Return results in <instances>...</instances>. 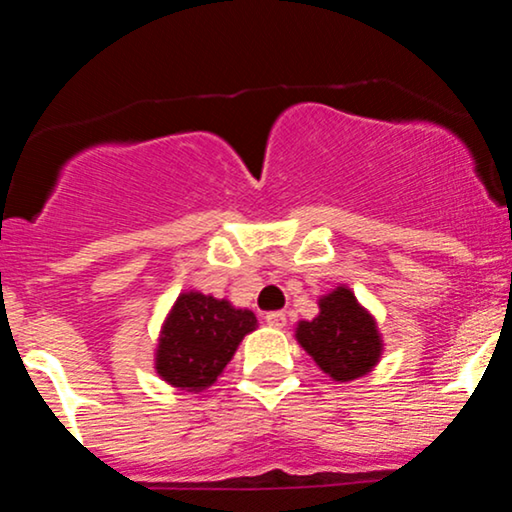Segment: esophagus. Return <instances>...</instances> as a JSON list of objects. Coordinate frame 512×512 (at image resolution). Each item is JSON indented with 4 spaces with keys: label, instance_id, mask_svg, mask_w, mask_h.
I'll return each instance as SVG.
<instances>
[{
    "label": "esophagus",
    "instance_id": "obj_1",
    "mask_svg": "<svg viewBox=\"0 0 512 512\" xmlns=\"http://www.w3.org/2000/svg\"><path fill=\"white\" fill-rule=\"evenodd\" d=\"M264 320H267L269 327H276V330H281L286 325V315L281 310H272V313L264 315Z\"/></svg>",
    "mask_w": 512,
    "mask_h": 512
}]
</instances>
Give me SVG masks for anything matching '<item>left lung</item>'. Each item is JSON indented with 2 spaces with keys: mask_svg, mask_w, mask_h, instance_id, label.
I'll return each instance as SVG.
<instances>
[{
  "mask_svg": "<svg viewBox=\"0 0 512 512\" xmlns=\"http://www.w3.org/2000/svg\"><path fill=\"white\" fill-rule=\"evenodd\" d=\"M317 305V317L298 322V344L313 356L322 373L337 383H349L370 373L383 354V337L375 317L346 286H337Z\"/></svg>",
  "mask_w": 512,
  "mask_h": 512,
  "instance_id": "left-lung-1",
  "label": "left lung"
}]
</instances>
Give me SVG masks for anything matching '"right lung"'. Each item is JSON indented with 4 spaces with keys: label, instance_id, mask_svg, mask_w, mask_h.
I'll list each match as a JSON object with an SVG mask.
<instances>
[{
    "label": "right lung",
    "instance_id": "obj_1",
    "mask_svg": "<svg viewBox=\"0 0 512 512\" xmlns=\"http://www.w3.org/2000/svg\"><path fill=\"white\" fill-rule=\"evenodd\" d=\"M257 327L252 310L199 291L180 293L161 327L156 373L168 385L202 392L216 383L245 334Z\"/></svg>",
    "mask_w": 512,
    "mask_h": 512
}]
</instances>
